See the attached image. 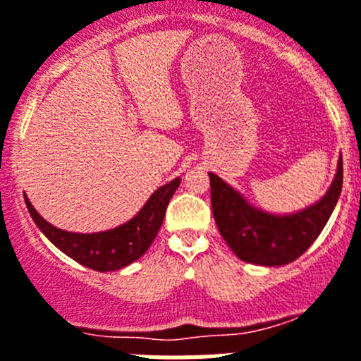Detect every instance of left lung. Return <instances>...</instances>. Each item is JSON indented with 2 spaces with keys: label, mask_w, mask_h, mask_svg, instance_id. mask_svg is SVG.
<instances>
[{
  "label": "left lung",
  "mask_w": 361,
  "mask_h": 361,
  "mask_svg": "<svg viewBox=\"0 0 361 361\" xmlns=\"http://www.w3.org/2000/svg\"><path fill=\"white\" fill-rule=\"evenodd\" d=\"M212 214L219 233L234 255L256 265H285L294 262L312 245L331 218L343 183V163L331 189L316 205L290 216H272L250 207L233 187L209 172Z\"/></svg>",
  "instance_id": "8db88e82"
}]
</instances>
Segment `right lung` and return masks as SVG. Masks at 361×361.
Masks as SVG:
<instances>
[{
    "label": "right lung",
    "mask_w": 361,
    "mask_h": 361,
    "mask_svg": "<svg viewBox=\"0 0 361 361\" xmlns=\"http://www.w3.org/2000/svg\"><path fill=\"white\" fill-rule=\"evenodd\" d=\"M178 187H180V178L159 187L150 196L149 202L143 205L142 211L137 212L136 218L123 224L121 227L112 228V231L94 234L61 231L37 214L27 196H25V203H27V209L37 227L42 228V233L59 250H63L65 255L92 271L106 272L127 267L128 263L136 262L137 258L145 255L161 227L169 202Z\"/></svg>",
    "instance_id": "add662e5"
}]
</instances>
